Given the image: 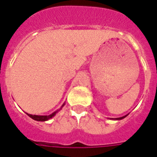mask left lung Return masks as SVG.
<instances>
[{"label":"left lung","mask_w":157,"mask_h":157,"mask_svg":"<svg viewBox=\"0 0 157 157\" xmlns=\"http://www.w3.org/2000/svg\"><path fill=\"white\" fill-rule=\"evenodd\" d=\"M125 117H126V116H124V117H121V118H117V119H122V118H125Z\"/></svg>","instance_id":"1"}]
</instances>
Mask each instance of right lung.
Wrapping results in <instances>:
<instances>
[{"label":"right lung","mask_w":157,"mask_h":157,"mask_svg":"<svg viewBox=\"0 0 157 157\" xmlns=\"http://www.w3.org/2000/svg\"><path fill=\"white\" fill-rule=\"evenodd\" d=\"M57 111L53 112V113H52V114H50V115H32V114H29V113H27V114H28L31 118H33V119H34L36 121H47V120H48V119H50L51 118H52V117L57 113Z\"/></svg>","instance_id":"1"}]
</instances>
